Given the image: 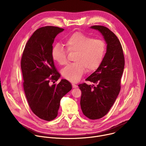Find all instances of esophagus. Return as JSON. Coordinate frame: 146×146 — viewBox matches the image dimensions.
<instances>
[{"instance_id":"1","label":"esophagus","mask_w":146,"mask_h":146,"mask_svg":"<svg viewBox=\"0 0 146 146\" xmlns=\"http://www.w3.org/2000/svg\"><path fill=\"white\" fill-rule=\"evenodd\" d=\"M72 87L73 88H77L78 87V86L77 85H76L74 84H72Z\"/></svg>"}]
</instances>
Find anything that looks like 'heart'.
Returning a JSON list of instances; mask_svg holds the SVG:
<instances>
[{
	"mask_svg": "<svg viewBox=\"0 0 146 146\" xmlns=\"http://www.w3.org/2000/svg\"><path fill=\"white\" fill-rule=\"evenodd\" d=\"M65 46L69 52H76L74 59L76 63L68 65L62 71L66 79L73 82L80 80L86 69L88 72L95 70L101 63L106 50L103 41L93 39L80 32H75L67 37ZM51 55L59 64L64 65L67 63L66 52L60 44L53 47Z\"/></svg>",
	"mask_w": 146,
	"mask_h": 146,
	"instance_id": "obj_1",
	"label": "heart"
}]
</instances>
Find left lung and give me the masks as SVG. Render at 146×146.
Segmentation results:
<instances>
[{
	"label": "left lung",
	"instance_id": "left-lung-1",
	"mask_svg": "<svg viewBox=\"0 0 146 146\" xmlns=\"http://www.w3.org/2000/svg\"><path fill=\"white\" fill-rule=\"evenodd\" d=\"M91 29L98 31L105 40L106 52L98 69L86 80L92 85H78L82 94V111L91 119L105 116L114 103L121 89V78L125 60L121 44L117 37L108 28L95 25Z\"/></svg>",
	"mask_w": 146,
	"mask_h": 146
}]
</instances>
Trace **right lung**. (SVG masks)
I'll use <instances>...</instances> for the list:
<instances>
[{"mask_svg": "<svg viewBox=\"0 0 146 146\" xmlns=\"http://www.w3.org/2000/svg\"><path fill=\"white\" fill-rule=\"evenodd\" d=\"M64 29L47 26L36 30L25 47L21 62L24 89L29 105L40 118L51 121L56 118L60 99L72 88L71 83L62 79L51 55L54 38ZM55 82V81H54Z\"/></svg>", "mask_w": 146, "mask_h": 146, "instance_id": "right-lung-1", "label": "right lung"}]
</instances>
